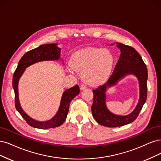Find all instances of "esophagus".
Masks as SVG:
<instances>
[{"mask_svg":"<svg viewBox=\"0 0 161 161\" xmlns=\"http://www.w3.org/2000/svg\"><path fill=\"white\" fill-rule=\"evenodd\" d=\"M86 85H85V84H81L80 86V90H84V89H86Z\"/></svg>","mask_w":161,"mask_h":161,"instance_id":"34e87169","label":"esophagus"}]
</instances>
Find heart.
Here are the masks:
<instances>
[{
  "mask_svg": "<svg viewBox=\"0 0 161 161\" xmlns=\"http://www.w3.org/2000/svg\"><path fill=\"white\" fill-rule=\"evenodd\" d=\"M70 64L74 69L81 72L82 79L87 84L99 86L110 77L114 57L109 49L87 47L72 55Z\"/></svg>",
  "mask_w": 161,
  "mask_h": 161,
  "instance_id": "b5f03b06",
  "label": "heart"
}]
</instances>
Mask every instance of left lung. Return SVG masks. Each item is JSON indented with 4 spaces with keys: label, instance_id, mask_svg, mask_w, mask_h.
Returning a JSON list of instances; mask_svg holds the SVG:
<instances>
[{
    "label": "left lung",
    "instance_id": "left-lung-1",
    "mask_svg": "<svg viewBox=\"0 0 161 161\" xmlns=\"http://www.w3.org/2000/svg\"><path fill=\"white\" fill-rule=\"evenodd\" d=\"M121 53L112 75L108 81L93 90L94 102L92 106V115L96 122L107 127H119L126 125L136 119L147 97L148 71L141 56L130 46L116 43ZM133 74L138 78L140 87V98L134 111L127 116L116 115L108 110L105 105L107 88L116 84L126 75Z\"/></svg>",
    "mask_w": 161,
    "mask_h": 161
}]
</instances>
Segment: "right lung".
<instances>
[{
	"mask_svg": "<svg viewBox=\"0 0 161 161\" xmlns=\"http://www.w3.org/2000/svg\"><path fill=\"white\" fill-rule=\"evenodd\" d=\"M60 53L61 49L58 47L57 43L40 45L38 47L28 51L22 57L14 73L13 77V87L14 91L15 108L29 125L32 127L40 129H47L61 126L65 122L67 118L70 102L75 96L80 94V87L77 85L65 90L62 95L58 112L51 120L45 122L35 120L29 117L20 106L19 99L18 84L20 77L24 73L25 69L31 65L39 61L58 60L60 58Z\"/></svg>",
	"mask_w": 161,
	"mask_h": 161,
	"instance_id": "obj_1",
	"label": "right lung"
}]
</instances>
